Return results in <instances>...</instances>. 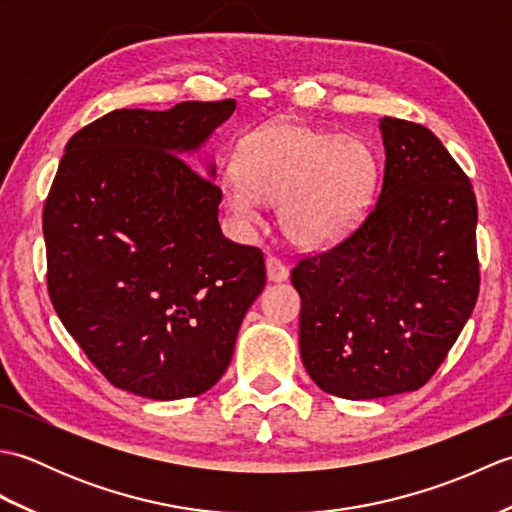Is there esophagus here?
Wrapping results in <instances>:
<instances>
[{
    "instance_id": "34e87169",
    "label": "esophagus",
    "mask_w": 512,
    "mask_h": 512,
    "mask_svg": "<svg viewBox=\"0 0 512 512\" xmlns=\"http://www.w3.org/2000/svg\"><path fill=\"white\" fill-rule=\"evenodd\" d=\"M266 275H268V281H275V284H279V281L288 279V268L284 262H281V259L268 255L266 257Z\"/></svg>"
}]
</instances>
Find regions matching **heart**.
Here are the masks:
<instances>
[{"instance_id":"heart-1","label":"heart","mask_w":512,"mask_h":512,"mask_svg":"<svg viewBox=\"0 0 512 512\" xmlns=\"http://www.w3.org/2000/svg\"><path fill=\"white\" fill-rule=\"evenodd\" d=\"M239 173L222 178V198L239 222L257 204L279 202V224L299 246L319 248L347 235L374 202L380 162L361 136H339L299 121H275L250 134Z\"/></svg>"}]
</instances>
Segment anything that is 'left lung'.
I'll use <instances>...</instances> for the list:
<instances>
[{
    "label": "left lung",
    "instance_id": "1",
    "mask_svg": "<svg viewBox=\"0 0 512 512\" xmlns=\"http://www.w3.org/2000/svg\"><path fill=\"white\" fill-rule=\"evenodd\" d=\"M376 204L339 244L299 259V350L310 378L347 400L420 389L480 292L473 184L431 129L380 121Z\"/></svg>",
    "mask_w": 512,
    "mask_h": 512
}]
</instances>
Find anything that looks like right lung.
Instances as JSON below:
<instances>
[{"label": "right lung", "instance_id": "right-lung-1", "mask_svg": "<svg viewBox=\"0 0 512 512\" xmlns=\"http://www.w3.org/2000/svg\"><path fill=\"white\" fill-rule=\"evenodd\" d=\"M235 101L116 110L65 145L43 204L48 292L65 330L118 389L200 396L231 363L266 284L264 253L222 235V189L182 154Z\"/></svg>", "mask_w": 512, "mask_h": 512}]
</instances>
